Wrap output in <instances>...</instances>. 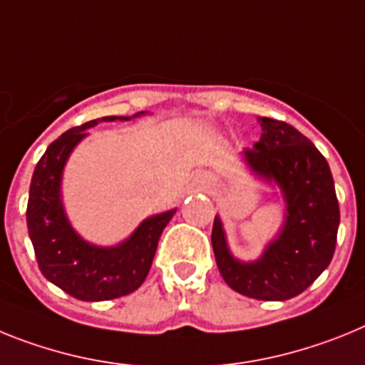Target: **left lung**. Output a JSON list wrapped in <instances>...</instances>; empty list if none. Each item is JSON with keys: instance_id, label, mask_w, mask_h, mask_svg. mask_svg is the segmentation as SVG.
<instances>
[{"instance_id": "left-lung-1", "label": "left lung", "mask_w": 365, "mask_h": 365, "mask_svg": "<svg viewBox=\"0 0 365 365\" xmlns=\"http://www.w3.org/2000/svg\"><path fill=\"white\" fill-rule=\"evenodd\" d=\"M262 135L244 160L259 178L277 183L287 202L283 227L261 257L242 262L231 255L220 218L211 244L222 277L235 292L262 301L296 297L331 262L340 226V207L327 160L299 130L259 117Z\"/></svg>"}]
</instances>
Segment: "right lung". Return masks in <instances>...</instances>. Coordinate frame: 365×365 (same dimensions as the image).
<instances>
[{
    "label": "right lung",
    "mask_w": 365,
    "mask_h": 365,
    "mask_svg": "<svg viewBox=\"0 0 365 365\" xmlns=\"http://www.w3.org/2000/svg\"><path fill=\"white\" fill-rule=\"evenodd\" d=\"M139 112L132 117L143 115ZM108 115L68 130L47 147L36 163L27 202V230L43 277L81 301H106L128 296L143 284L152 266L158 240L176 209L147 218L125 242L101 248L86 242L66 217L60 183L73 148L99 121H128Z\"/></svg>",
    "instance_id": "add662e5"
}]
</instances>
